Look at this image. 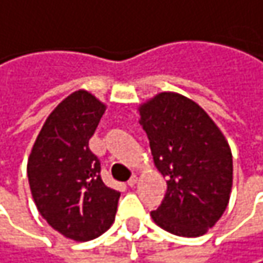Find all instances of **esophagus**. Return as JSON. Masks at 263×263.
Listing matches in <instances>:
<instances>
[{
  "label": "esophagus",
  "instance_id": "34e87169",
  "mask_svg": "<svg viewBox=\"0 0 263 263\" xmlns=\"http://www.w3.org/2000/svg\"><path fill=\"white\" fill-rule=\"evenodd\" d=\"M127 184H128L130 187H135V185L138 184V177H136V175H133L132 178L128 179V182H127Z\"/></svg>",
  "mask_w": 263,
  "mask_h": 263
}]
</instances>
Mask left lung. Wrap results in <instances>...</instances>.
Returning a JSON list of instances; mask_svg holds the SVG:
<instances>
[{
    "instance_id": "left-lung-1",
    "label": "left lung",
    "mask_w": 263,
    "mask_h": 263,
    "mask_svg": "<svg viewBox=\"0 0 263 263\" xmlns=\"http://www.w3.org/2000/svg\"><path fill=\"white\" fill-rule=\"evenodd\" d=\"M154 164L167 192L151 211L154 223L178 236L206 234L232 192V151L211 117L192 99L164 91L139 104Z\"/></svg>"
}]
</instances>
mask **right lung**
Instances as JSON below:
<instances>
[{
  "label": "right lung",
  "mask_w": 263,
  "mask_h": 263,
  "mask_svg": "<svg viewBox=\"0 0 263 263\" xmlns=\"http://www.w3.org/2000/svg\"><path fill=\"white\" fill-rule=\"evenodd\" d=\"M106 104L78 89L46 118L27 164L34 203L57 232L84 242L106 232L115 220L120 192L100 177V161L89 149Z\"/></svg>",
  "instance_id": "obj_1"
}]
</instances>
